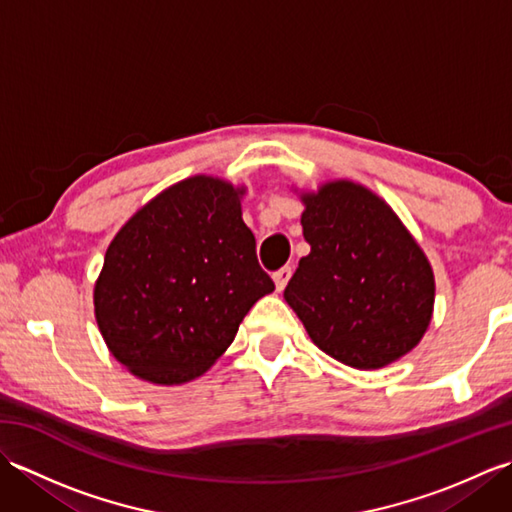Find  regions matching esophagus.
Masks as SVG:
<instances>
[{
	"label": "esophagus",
	"instance_id": "obj_1",
	"mask_svg": "<svg viewBox=\"0 0 512 512\" xmlns=\"http://www.w3.org/2000/svg\"><path fill=\"white\" fill-rule=\"evenodd\" d=\"M290 277H292V268H290V266L279 268L277 273L273 275V279H275V286H277V290H279V292L286 288V284L290 281Z\"/></svg>",
	"mask_w": 512,
	"mask_h": 512
}]
</instances>
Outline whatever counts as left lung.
Instances as JSON below:
<instances>
[{
	"instance_id": "left-lung-1",
	"label": "left lung",
	"mask_w": 512,
	"mask_h": 512,
	"mask_svg": "<svg viewBox=\"0 0 512 512\" xmlns=\"http://www.w3.org/2000/svg\"><path fill=\"white\" fill-rule=\"evenodd\" d=\"M299 259L284 297L325 354L378 369L418 345L431 321L436 284L427 257L396 213L354 182L303 195Z\"/></svg>"
}]
</instances>
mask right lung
I'll use <instances>...</instances> for the list:
<instances>
[{
	"mask_svg": "<svg viewBox=\"0 0 512 512\" xmlns=\"http://www.w3.org/2000/svg\"><path fill=\"white\" fill-rule=\"evenodd\" d=\"M228 182L195 176L145 204L112 239L96 323L129 372L158 385L204 374L273 279Z\"/></svg>",
	"mask_w": 512,
	"mask_h": 512,
	"instance_id": "1",
	"label": "right lung"
}]
</instances>
